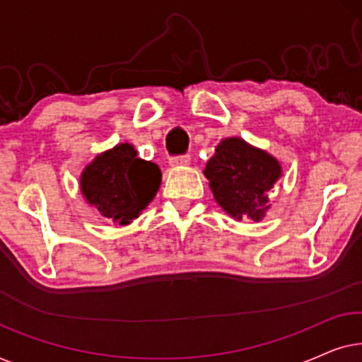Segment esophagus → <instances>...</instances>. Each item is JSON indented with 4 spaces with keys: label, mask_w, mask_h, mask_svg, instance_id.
<instances>
[{
    "label": "esophagus",
    "mask_w": 362,
    "mask_h": 362,
    "mask_svg": "<svg viewBox=\"0 0 362 362\" xmlns=\"http://www.w3.org/2000/svg\"><path fill=\"white\" fill-rule=\"evenodd\" d=\"M191 161L189 155H181V156H173L170 160L171 166H187Z\"/></svg>",
    "instance_id": "obj_1"
}]
</instances>
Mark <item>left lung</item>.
Listing matches in <instances>:
<instances>
[{
  "label": "left lung",
  "instance_id": "8db88e82",
  "mask_svg": "<svg viewBox=\"0 0 362 362\" xmlns=\"http://www.w3.org/2000/svg\"><path fill=\"white\" fill-rule=\"evenodd\" d=\"M204 175L227 214L237 221H260L270 207L269 194L280 180L281 166L267 151L232 136L217 145Z\"/></svg>",
  "mask_w": 362,
  "mask_h": 362
}]
</instances>
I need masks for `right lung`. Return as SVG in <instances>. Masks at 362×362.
<instances>
[{
	"label": "right lung",
	"instance_id": "1",
	"mask_svg": "<svg viewBox=\"0 0 362 362\" xmlns=\"http://www.w3.org/2000/svg\"><path fill=\"white\" fill-rule=\"evenodd\" d=\"M160 185V168L138 158L130 143H120L97 155L81 176L86 201L118 226L136 219L156 196Z\"/></svg>",
	"mask_w": 362,
	"mask_h": 362
}]
</instances>
